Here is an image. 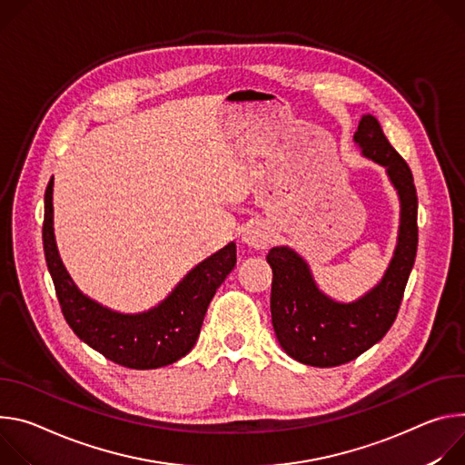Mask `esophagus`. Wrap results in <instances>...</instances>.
Segmentation results:
<instances>
[{"label":"esophagus","instance_id":"1","mask_svg":"<svg viewBox=\"0 0 465 465\" xmlns=\"http://www.w3.org/2000/svg\"><path fill=\"white\" fill-rule=\"evenodd\" d=\"M242 243L251 247V249L262 251V249H266L272 243V232L264 225H261V223L249 225L242 232Z\"/></svg>","mask_w":465,"mask_h":465}]
</instances>
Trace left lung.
Instances as JSON below:
<instances>
[{"label": "left lung", "mask_w": 465, "mask_h": 465, "mask_svg": "<svg viewBox=\"0 0 465 465\" xmlns=\"http://www.w3.org/2000/svg\"><path fill=\"white\" fill-rule=\"evenodd\" d=\"M366 159L386 170L399 195L397 245L382 279L362 297L341 302L320 290L311 266L288 245L273 247L272 323L284 352L314 368H334L366 352L393 325L418 251V193L414 177L391 147L375 116L364 114L352 136Z\"/></svg>", "instance_id": "8db88e82"}]
</instances>
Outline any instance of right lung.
I'll use <instances>...</instances> for the list:
<instances>
[{
	"label": "right lung",
	"instance_id": "add662e5",
	"mask_svg": "<svg viewBox=\"0 0 465 465\" xmlns=\"http://www.w3.org/2000/svg\"><path fill=\"white\" fill-rule=\"evenodd\" d=\"M44 252L64 320L94 351L131 370H157L190 352L216 290L236 266L231 242L192 268L164 301L138 314L111 311L84 295L66 272L54 232V177L44 197Z\"/></svg>",
	"mask_w": 465,
	"mask_h": 465
}]
</instances>
